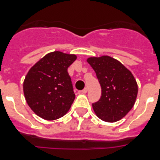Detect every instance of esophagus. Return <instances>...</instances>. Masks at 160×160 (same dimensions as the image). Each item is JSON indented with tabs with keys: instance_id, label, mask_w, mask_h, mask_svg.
Returning <instances> with one entry per match:
<instances>
[{
	"instance_id": "34e87169",
	"label": "esophagus",
	"mask_w": 160,
	"mask_h": 160,
	"mask_svg": "<svg viewBox=\"0 0 160 160\" xmlns=\"http://www.w3.org/2000/svg\"><path fill=\"white\" fill-rule=\"evenodd\" d=\"M87 88H85V89H84V90H81V91H80V92L82 93V94H86V93H87Z\"/></svg>"
}]
</instances>
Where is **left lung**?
<instances>
[{
  "label": "left lung",
  "mask_w": 160,
  "mask_h": 160,
  "mask_svg": "<svg viewBox=\"0 0 160 160\" xmlns=\"http://www.w3.org/2000/svg\"><path fill=\"white\" fill-rule=\"evenodd\" d=\"M87 61L101 87L100 99L92 104L94 111L104 121L112 123L121 119L133 108L138 94L132 73L119 61L106 55L89 58Z\"/></svg>",
  "instance_id": "left-lung-1"
}]
</instances>
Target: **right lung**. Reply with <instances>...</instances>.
Returning <instances> with one entry per match:
<instances>
[{
	"mask_svg": "<svg viewBox=\"0 0 160 160\" xmlns=\"http://www.w3.org/2000/svg\"><path fill=\"white\" fill-rule=\"evenodd\" d=\"M76 55L54 51L31 68L23 84L25 98L38 116L54 120L64 116L75 95L67 69Z\"/></svg>",
	"mask_w": 160,
	"mask_h": 160,
	"instance_id": "right-lung-1",
	"label": "right lung"
}]
</instances>
